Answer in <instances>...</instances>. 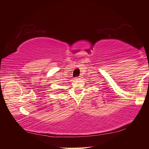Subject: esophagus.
<instances>
[{
	"label": "esophagus",
	"instance_id": "esophagus-1",
	"mask_svg": "<svg viewBox=\"0 0 149 149\" xmlns=\"http://www.w3.org/2000/svg\"><path fill=\"white\" fill-rule=\"evenodd\" d=\"M79 77H76V78H75V79H79Z\"/></svg>",
	"mask_w": 149,
	"mask_h": 149
}]
</instances>
